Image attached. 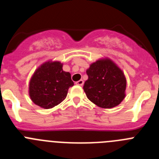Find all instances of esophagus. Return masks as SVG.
I'll use <instances>...</instances> for the list:
<instances>
[{"label": "esophagus", "mask_w": 159, "mask_h": 159, "mask_svg": "<svg viewBox=\"0 0 159 159\" xmlns=\"http://www.w3.org/2000/svg\"><path fill=\"white\" fill-rule=\"evenodd\" d=\"M75 84H76L77 85H79V86H83V85H84V80H80L77 81Z\"/></svg>", "instance_id": "34e87169"}]
</instances>
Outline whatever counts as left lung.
<instances>
[{
	"label": "left lung",
	"instance_id": "1",
	"mask_svg": "<svg viewBox=\"0 0 159 159\" xmlns=\"http://www.w3.org/2000/svg\"><path fill=\"white\" fill-rule=\"evenodd\" d=\"M84 91L90 101L102 108H112L126 97L127 79L122 69L108 57L99 59L87 69Z\"/></svg>",
	"mask_w": 159,
	"mask_h": 159
}]
</instances>
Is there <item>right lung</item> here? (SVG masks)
Segmentation results:
<instances>
[{
    "label": "right lung",
    "instance_id": "right-lung-1",
    "mask_svg": "<svg viewBox=\"0 0 159 159\" xmlns=\"http://www.w3.org/2000/svg\"><path fill=\"white\" fill-rule=\"evenodd\" d=\"M73 85L71 74L63 70L62 63L48 60L39 66L31 77L29 95L35 104L50 109L65 99Z\"/></svg>",
    "mask_w": 159,
    "mask_h": 159
}]
</instances>
